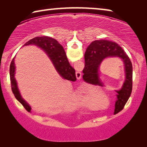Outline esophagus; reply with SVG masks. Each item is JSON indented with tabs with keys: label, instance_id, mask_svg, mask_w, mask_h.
Segmentation results:
<instances>
[{
	"label": "esophagus",
	"instance_id": "1",
	"mask_svg": "<svg viewBox=\"0 0 147 147\" xmlns=\"http://www.w3.org/2000/svg\"><path fill=\"white\" fill-rule=\"evenodd\" d=\"M81 76H82V73L80 71H77L76 73V77L77 80L81 79Z\"/></svg>",
	"mask_w": 147,
	"mask_h": 147
}]
</instances>
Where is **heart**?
I'll list each match as a JSON object with an SVG mask.
<instances>
[{
    "instance_id": "heart-1",
    "label": "heart",
    "mask_w": 147,
    "mask_h": 147,
    "mask_svg": "<svg viewBox=\"0 0 147 147\" xmlns=\"http://www.w3.org/2000/svg\"><path fill=\"white\" fill-rule=\"evenodd\" d=\"M78 100L83 106L89 108H94L96 104H103L107 100L106 96L103 95L97 89L89 88L82 89L78 93Z\"/></svg>"
}]
</instances>
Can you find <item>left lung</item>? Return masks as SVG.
<instances>
[{
	"label": "left lung",
	"mask_w": 147,
	"mask_h": 147,
	"mask_svg": "<svg viewBox=\"0 0 147 147\" xmlns=\"http://www.w3.org/2000/svg\"><path fill=\"white\" fill-rule=\"evenodd\" d=\"M108 57H119L124 62L126 80L121 89L117 91V100L115 110L121 111L131 95L132 90V64L127 54L115 42L105 40L94 41L89 45L84 54L85 67L83 69V78L87 82L103 86L99 78V66Z\"/></svg>",
	"instance_id": "left-lung-1"
}]
</instances>
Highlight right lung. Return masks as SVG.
I'll list each match as a JSON object with an SVG mask.
<instances>
[{
	"label": "right lung",
	"instance_id": "right-lung-1",
	"mask_svg": "<svg viewBox=\"0 0 147 147\" xmlns=\"http://www.w3.org/2000/svg\"><path fill=\"white\" fill-rule=\"evenodd\" d=\"M28 45H35L45 50L53 61L57 71L63 78L73 82L76 80L75 70L69 63L63 47L56 39L47 36L36 37L26 42L24 46ZM15 69L16 67H15L13 58L9 67V76H10L11 90L17 100L24 106L27 111L30 112L31 111L30 106L22 98L19 89L17 88L16 80L14 78L15 71H16Z\"/></svg>",
	"mask_w": 147,
	"mask_h": 147
}]
</instances>
